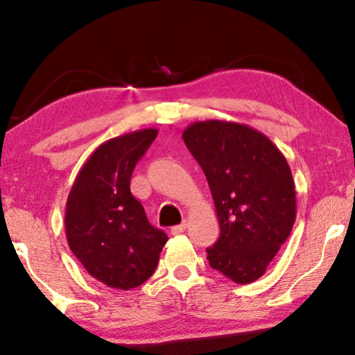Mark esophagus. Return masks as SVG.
Masks as SVG:
<instances>
[{"label": "esophagus", "instance_id": "obj_1", "mask_svg": "<svg viewBox=\"0 0 355 355\" xmlns=\"http://www.w3.org/2000/svg\"><path fill=\"white\" fill-rule=\"evenodd\" d=\"M186 227H187L186 223H182V225H178V226H173V227H171V234H173V236L181 234V232L186 231Z\"/></svg>", "mask_w": 355, "mask_h": 355}]
</instances>
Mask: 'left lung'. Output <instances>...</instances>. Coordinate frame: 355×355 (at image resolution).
<instances>
[{
  "mask_svg": "<svg viewBox=\"0 0 355 355\" xmlns=\"http://www.w3.org/2000/svg\"><path fill=\"white\" fill-rule=\"evenodd\" d=\"M210 186L220 239L208 261L237 284L265 275L295 221V186L284 155L254 128L197 121L182 132Z\"/></svg>",
  "mask_w": 355,
  "mask_h": 355,
  "instance_id": "1",
  "label": "left lung"
}]
</instances>
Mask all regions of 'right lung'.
<instances>
[{
    "label": "right lung",
    "instance_id": "right-lung-1",
    "mask_svg": "<svg viewBox=\"0 0 355 355\" xmlns=\"http://www.w3.org/2000/svg\"><path fill=\"white\" fill-rule=\"evenodd\" d=\"M157 135V129H142L106 140L82 166L67 197L69 249L87 273L108 288L128 291L144 284L168 241L130 193L135 164Z\"/></svg>",
    "mask_w": 355,
    "mask_h": 355
}]
</instances>
